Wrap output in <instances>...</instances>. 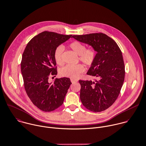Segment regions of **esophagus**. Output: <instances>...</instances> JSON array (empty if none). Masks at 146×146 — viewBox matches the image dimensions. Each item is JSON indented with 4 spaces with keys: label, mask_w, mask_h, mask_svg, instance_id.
Listing matches in <instances>:
<instances>
[{
    "label": "esophagus",
    "mask_w": 146,
    "mask_h": 146,
    "mask_svg": "<svg viewBox=\"0 0 146 146\" xmlns=\"http://www.w3.org/2000/svg\"><path fill=\"white\" fill-rule=\"evenodd\" d=\"M71 82H72V83H75V82H77L78 80H75V79H71Z\"/></svg>",
    "instance_id": "34e87169"
}]
</instances>
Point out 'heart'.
<instances>
[{"instance_id": "obj_1", "label": "heart", "mask_w": 146, "mask_h": 146, "mask_svg": "<svg viewBox=\"0 0 146 146\" xmlns=\"http://www.w3.org/2000/svg\"><path fill=\"white\" fill-rule=\"evenodd\" d=\"M70 48L79 55V60L87 66H92L96 58L97 52L94 48L86 49V46L78 41L71 42ZM64 48L62 46H58L54 51V56L56 63L59 65L64 63L63 59V52ZM85 68L82 64L67 65L62 68L60 70V74L62 76L70 78L71 79H77L84 72Z\"/></svg>"}]
</instances>
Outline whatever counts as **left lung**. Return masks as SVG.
<instances>
[{
  "label": "left lung",
  "mask_w": 146,
  "mask_h": 146,
  "mask_svg": "<svg viewBox=\"0 0 146 146\" xmlns=\"http://www.w3.org/2000/svg\"><path fill=\"white\" fill-rule=\"evenodd\" d=\"M72 37L92 46L97 51L96 59L87 74L98 79L79 81L80 98L87 109L104 111L117 100L123 84L125 70L121 50L112 38L102 33Z\"/></svg>",
  "instance_id": "obj_1"
}]
</instances>
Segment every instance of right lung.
Instances as JSON below:
<instances>
[{
  "label": "right lung",
  "mask_w": 146,
  "mask_h": 146,
  "mask_svg": "<svg viewBox=\"0 0 146 146\" xmlns=\"http://www.w3.org/2000/svg\"><path fill=\"white\" fill-rule=\"evenodd\" d=\"M71 36L43 32L28 43L23 54L21 71L25 91L33 104L42 111H51L61 106L71 84L68 78L48 82L50 76L57 74L55 50Z\"/></svg>",
  "instance_id": "1"
}]
</instances>
